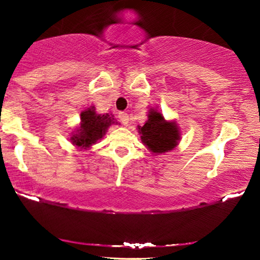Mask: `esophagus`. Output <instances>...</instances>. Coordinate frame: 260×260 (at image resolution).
Returning a JSON list of instances; mask_svg holds the SVG:
<instances>
[{
  "label": "esophagus",
  "instance_id": "1",
  "mask_svg": "<svg viewBox=\"0 0 260 260\" xmlns=\"http://www.w3.org/2000/svg\"><path fill=\"white\" fill-rule=\"evenodd\" d=\"M118 118L123 125H127V123H129V115L126 112H119Z\"/></svg>",
  "mask_w": 260,
  "mask_h": 260
}]
</instances>
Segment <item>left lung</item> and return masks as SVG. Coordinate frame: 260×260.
Here are the masks:
<instances>
[{"mask_svg":"<svg viewBox=\"0 0 260 260\" xmlns=\"http://www.w3.org/2000/svg\"><path fill=\"white\" fill-rule=\"evenodd\" d=\"M143 143L155 154L173 150L180 140L175 123H169L161 113L151 110L143 126H138Z\"/></svg>","mask_w":260,"mask_h":260,"instance_id":"1","label":"left lung"}]
</instances>
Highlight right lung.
Instances as JSON below:
<instances>
[{
	"label": "right lung",
	"mask_w": 260,
	"mask_h": 260,
	"mask_svg": "<svg viewBox=\"0 0 260 260\" xmlns=\"http://www.w3.org/2000/svg\"><path fill=\"white\" fill-rule=\"evenodd\" d=\"M113 123H115L113 116H110L108 113L97 115L94 108L83 111L81 112L80 129L72 137L73 144L81 148L90 147L98 140H101L103 135H105L106 129Z\"/></svg>",
	"instance_id": "1"
}]
</instances>
